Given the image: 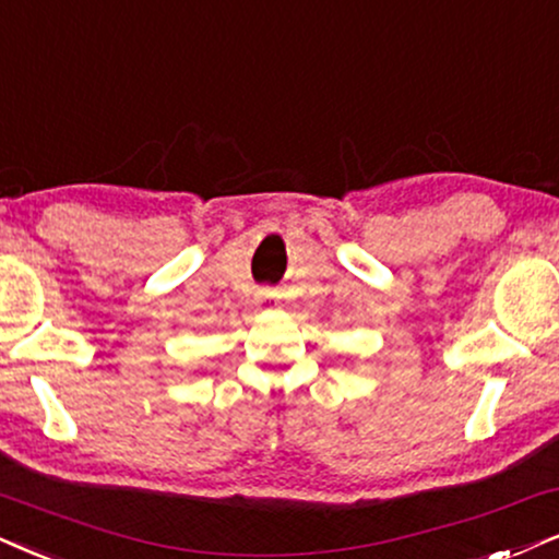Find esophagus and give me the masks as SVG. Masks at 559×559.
I'll return each mask as SVG.
<instances>
[{"mask_svg": "<svg viewBox=\"0 0 559 559\" xmlns=\"http://www.w3.org/2000/svg\"><path fill=\"white\" fill-rule=\"evenodd\" d=\"M259 302L264 308H272L274 306V298H272V293H259Z\"/></svg>", "mask_w": 559, "mask_h": 559, "instance_id": "obj_1", "label": "esophagus"}]
</instances>
